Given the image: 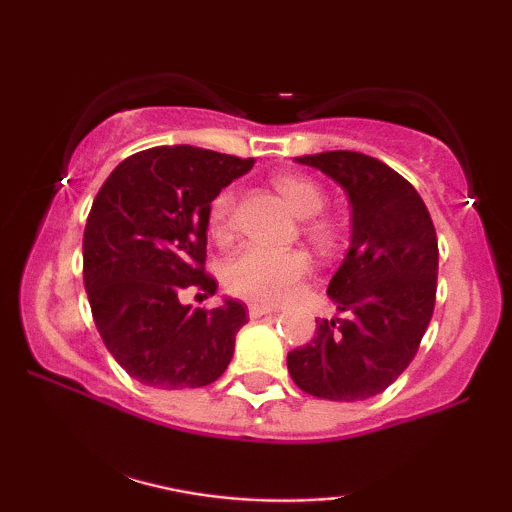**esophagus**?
Listing matches in <instances>:
<instances>
[{"mask_svg": "<svg viewBox=\"0 0 512 512\" xmlns=\"http://www.w3.org/2000/svg\"><path fill=\"white\" fill-rule=\"evenodd\" d=\"M272 312H277V305H270V303H251L249 305L251 319H258V317H263V314H272Z\"/></svg>", "mask_w": 512, "mask_h": 512, "instance_id": "obj_1", "label": "esophagus"}]
</instances>
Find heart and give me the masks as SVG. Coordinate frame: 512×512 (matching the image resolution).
Listing matches in <instances>:
<instances>
[{
  "label": "heart",
  "instance_id": "obj_1",
  "mask_svg": "<svg viewBox=\"0 0 512 512\" xmlns=\"http://www.w3.org/2000/svg\"><path fill=\"white\" fill-rule=\"evenodd\" d=\"M272 184L300 219H310L326 205L324 188L303 174H277ZM230 228H233V193L223 191L209 207V233L223 242L230 237ZM307 233L319 247L333 244V228L326 221H310ZM307 268H310V258L300 249L272 251L249 244L228 258L223 282L230 293L240 298L254 300V303H277L303 279Z\"/></svg>",
  "mask_w": 512,
  "mask_h": 512
}]
</instances>
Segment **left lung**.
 I'll return each instance as SVG.
<instances>
[{
    "label": "left lung",
    "mask_w": 512,
    "mask_h": 512,
    "mask_svg": "<svg viewBox=\"0 0 512 512\" xmlns=\"http://www.w3.org/2000/svg\"><path fill=\"white\" fill-rule=\"evenodd\" d=\"M349 198L352 237L328 284L345 319H321L317 335L286 356L293 382L326 401L382 394L415 359L436 305L438 240L424 200L401 174L356 151L296 158Z\"/></svg>",
    "instance_id": "1"
}]
</instances>
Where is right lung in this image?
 <instances>
[{"mask_svg":"<svg viewBox=\"0 0 512 512\" xmlns=\"http://www.w3.org/2000/svg\"><path fill=\"white\" fill-rule=\"evenodd\" d=\"M254 158L156 146L125 158L90 207L83 284L97 331L125 373L146 387L195 389L219 380L247 324L240 300L191 310L184 289L216 293L205 275L212 200Z\"/></svg>","mask_w":512,"mask_h":512,"instance_id":"add662e5","label":"right lung"}]
</instances>
